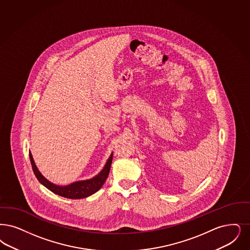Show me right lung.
Instances as JSON below:
<instances>
[{
	"mask_svg": "<svg viewBox=\"0 0 250 250\" xmlns=\"http://www.w3.org/2000/svg\"><path fill=\"white\" fill-rule=\"evenodd\" d=\"M112 155H113V153L111 152L104 167L95 177L91 178L89 180H78V181H74V182L70 183L69 185L60 186V185H57V184L51 182L42 175L38 167H36L35 162L32 157V154L30 151V164H31L33 172L41 184H42L45 188H47L52 192L60 195L62 197H66V198H70V199L85 198L100 190L109 176L110 166H111V162H112Z\"/></svg>",
	"mask_w": 250,
	"mask_h": 250,
	"instance_id": "obj_1",
	"label": "right lung"
}]
</instances>
